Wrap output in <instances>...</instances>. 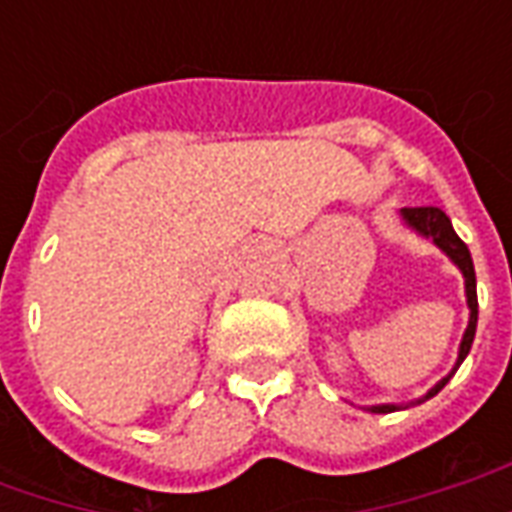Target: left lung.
Here are the masks:
<instances>
[{
    "instance_id": "1",
    "label": "left lung",
    "mask_w": 512,
    "mask_h": 512,
    "mask_svg": "<svg viewBox=\"0 0 512 512\" xmlns=\"http://www.w3.org/2000/svg\"><path fill=\"white\" fill-rule=\"evenodd\" d=\"M400 216H403V222H406L414 233L430 238V241L439 246L444 255L450 257L455 266L461 268L463 285H466V304H469V326H466V332H463L455 367H452L450 373L441 378L439 384L433 386V389H428V392L419 397V400H414V406H417V403H425V400H430L433 395H439L441 389L447 386V381L455 376V370L461 367L466 354L472 351L474 332H477V277H474V263H472V255H469V246L463 244L461 238H458V233L452 230L450 216L441 211V208H433V205H425V208H403ZM408 406H411V403H406V406H397V403H381V406H367V411H373V414H389V411H397V408H408Z\"/></svg>"
}]
</instances>
